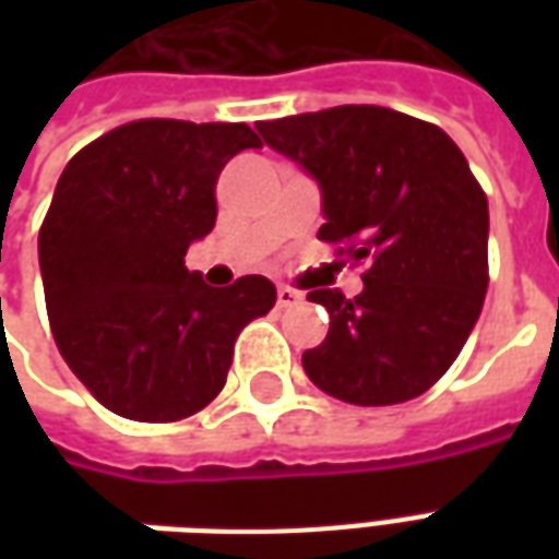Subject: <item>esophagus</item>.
<instances>
[{"label": "esophagus", "instance_id": "esophagus-1", "mask_svg": "<svg viewBox=\"0 0 559 559\" xmlns=\"http://www.w3.org/2000/svg\"><path fill=\"white\" fill-rule=\"evenodd\" d=\"M299 299H302V293L293 290L287 284H278V308H290V305H296Z\"/></svg>", "mask_w": 559, "mask_h": 559}]
</instances>
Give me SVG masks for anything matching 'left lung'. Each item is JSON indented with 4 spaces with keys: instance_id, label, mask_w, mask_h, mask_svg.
I'll return each instance as SVG.
<instances>
[{
    "instance_id": "1",
    "label": "left lung",
    "mask_w": 559,
    "mask_h": 559,
    "mask_svg": "<svg viewBox=\"0 0 559 559\" xmlns=\"http://www.w3.org/2000/svg\"><path fill=\"white\" fill-rule=\"evenodd\" d=\"M257 131L320 185L317 236L368 260L359 296L308 293L329 311V332L302 353L305 374L359 407L421 395L467 344L488 290V197L464 152L431 122L374 104Z\"/></svg>"
}]
</instances>
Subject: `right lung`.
Segmentation results:
<instances>
[{
  "label": "right lung",
  "mask_w": 559,
  "mask_h": 559,
  "mask_svg": "<svg viewBox=\"0 0 559 559\" xmlns=\"http://www.w3.org/2000/svg\"><path fill=\"white\" fill-rule=\"evenodd\" d=\"M260 148L245 122L140 119L80 148L38 233L56 347L107 411L179 421L227 383L233 344L275 305V284L245 275L209 287L185 254L215 227V182Z\"/></svg>",
  "instance_id": "obj_1"
}]
</instances>
